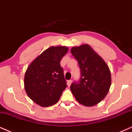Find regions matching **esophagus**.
I'll list each match as a JSON object with an SVG mask.
<instances>
[{
	"label": "esophagus",
	"mask_w": 132,
	"mask_h": 132,
	"mask_svg": "<svg viewBox=\"0 0 132 132\" xmlns=\"http://www.w3.org/2000/svg\"><path fill=\"white\" fill-rule=\"evenodd\" d=\"M71 83H72V80H68V86H71Z\"/></svg>",
	"instance_id": "1"
}]
</instances>
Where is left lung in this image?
Instances as JSON below:
<instances>
[{
	"label": "left lung",
	"instance_id": "left-lung-1",
	"mask_svg": "<svg viewBox=\"0 0 132 132\" xmlns=\"http://www.w3.org/2000/svg\"><path fill=\"white\" fill-rule=\"evenodd\" d=\"M71 52L80 69V78L72 83L71 92L80 103L94 106L109 91L111 82L109 68L88 44L73 47Z\"/></svg>",
	"mask_w": 132,
	"mask_h": 132
}]
</instances>
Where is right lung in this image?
Listing matches in <instances>:
<instances>
[{"mask_svg":"<svg viewBox=\"0 0 132 132\" xmlns=\"http://www.w3.org/2000/svg\"><path fill=\"white\" fill-rule=\"evenodd\" d=\"M64 46L51 47L31 63L24 78L26 91L41 106H52L59 101L67 87L60 61L68 52Z\"/></svg>","mask_w":132,"mask_h":132,"instance_id":"right-lung-1","label":"right lung"}]
</instances>
